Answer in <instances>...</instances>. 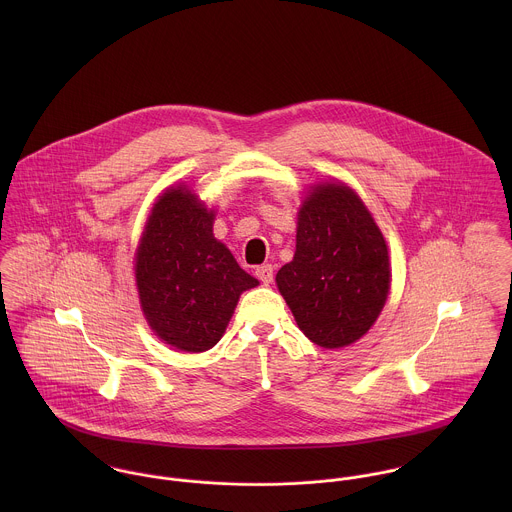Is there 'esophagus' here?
Returning a JSON list of instances; mask_svg holds the SVG:
<instances>
[{
	"mask_svg": "<svg viewBox=\"0 0 512 512\" xmlns=\"http://www.w3.org/2000/svg\"><path fill=\"white\" fill-rule=\"evenodd\" d=\"M256 276H258V280L262 282V284H272V280H274V266L272 264H262V266H258L256 268Z\"/></svg>",
	"mask_w": 512,
	"mask_h": 512,
	"instance_id": "obj_1",
	"label": "esophagus"
}]
</instances>
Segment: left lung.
Returning a JSON list of instances; mask_svg holds the SVG:
<instances>
[{
    "mask_svg": "<svg viewBox=\"0 0 512 512\" xmlns=\"http://www.w3.org/2000/svg\"><path fill=\"white\" fill-rule=\"evenodd\" d=\"M299 329L325 349L361 339L384 307L388 248L363 201L345 185H321L303 201L295 254L276 276Z\"/></svg>",
    "mask_w": 512,
    "mask_h": 512,
    "instance_id": "left-lung-1",
    "label": "left lung"
}]
</instances>
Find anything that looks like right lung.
I'll use <instances>...</instances> for the list:
<instances>
[{
  "label": "right lung",
  "mask_w": 512,
  "mask_h": 512,
  "mask_svg": "<svg viewBox=\"0 0 512 512\" xmlns=\"http://www.w3.org/2000/svg\"><path fill=\"white\" fill-rule=\"evenodd\" d=\"M213 211L183 189L155 203L136 256V282L151 329L187 353L215 347L240 293L258 286L213 234Z\"/></svg>",
  "instance_id": "right-lung-1"
}]
</instances>
